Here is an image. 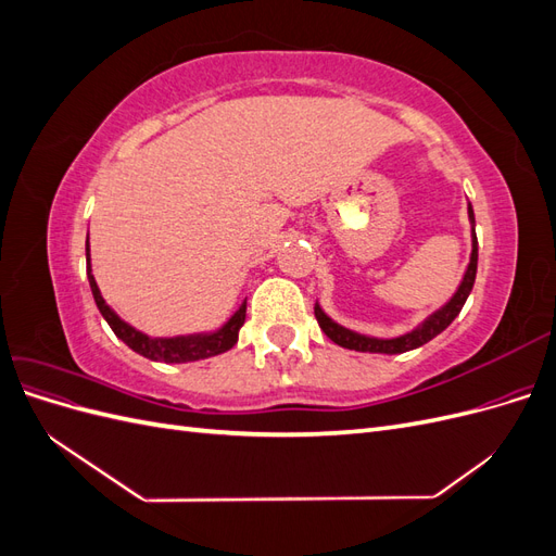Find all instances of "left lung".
Wrapping results in <instances>:
<instances>
[{
  "label": "left lung",
  "instance_id": "left-lung-1",
  "mask_svg": "<svg viewBox=\"0 0 556 556\" xmlns=\"http://www.w3.org/2000/svg\"><path fill=\"white\" fill-rule=\"evenodd\" d=\"M468 220H470V225H473V252H470V262H468V268H466L459 290L454 292V296L447 301V304L441 311H435L431 317H427L417 329L399 336V339H371V336H364V333L350 331L341 325H336L333 319H329L323 313V308L315 304V317H317L319 329H323L336 345L348 348V350H357V352H382V355H399V352L415 350L419 345L429 343L431 339H435V336H439L443 329H447L452 325V319L459 315V311L464 308L466 299H468L470 290H473V282H476L478 237H476V215H473V208H470V204H468Z\"/></svg>",
  "mask_w": 556,
  "mask_h": 556
}]
</instances>
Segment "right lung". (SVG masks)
Segmentation results:
<instances>
[{"label": "right lung", "instance_id": "obj_1", "mask_svg": "<svg viewBox=\"0 0 556 556\" xmlns=\"http://www.w3.org/2000/svg\"><path fill=\"white\" fill-rule=\"evenodd\" d=\"M86 255H88V280H90V290L94 296V304L99 308V313L104 315V319L109 323V327L113 329V333L121 339L123 343H127L134 352L139 355L153 359V362H164V364H185V362H197V359H206V357H215L223 355L229 348L237 345L239 341V329L245 323V301L241 304V308L229 317V323L217 329L213 333H197V336H176V339H150V336L137 331L134 327H129L127 323H123L117 317L99 292L94 276L90 274V243H86Z\"/></svg>", "mask_w": 556, "mask_h": 556}]
</instances>
